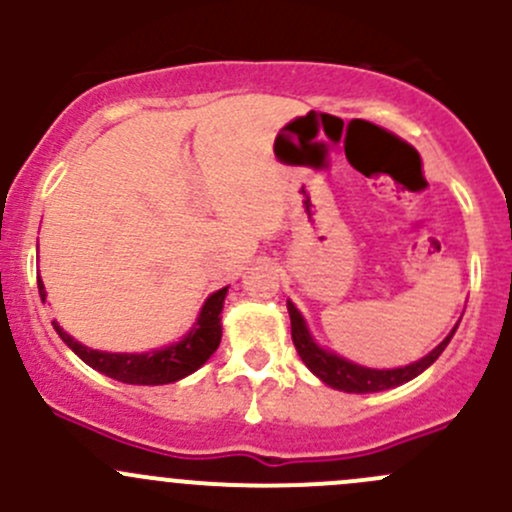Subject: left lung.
Wrapping results in <instances>:
<instances>
[{
	"instance_id": "1",
	"label": "left lung",
	"mask_w": 512,
	"mask_h": 512,
	"mask_svg": "<svg viewBox=\"0 0 512 512\" xmlns=\"http://www.w3.org/2000/svg\"><path fill=\"white\" fill-rule=\"evenodd\" d=\"M287 312L289 319H292V342L297 347L299 359L304 361L309 371H312L317 379H322L324 384L332 386L337 391H347V394H374V391H386L394 389V386L406 384V381L416 379L418 374L428 369L438 356L443 354V349L448 347V342L456 334L458 324L446 334L441 344L436 349H431L426 356L414 361V364L396 366V369H371V366L354 364V361L344 359V356L329 352L322 344H317V339L309 332L307 322H304L302 312L294 307V302L287 299ZM461 322V319H458Z\"/></svg>"
}]
</instances>
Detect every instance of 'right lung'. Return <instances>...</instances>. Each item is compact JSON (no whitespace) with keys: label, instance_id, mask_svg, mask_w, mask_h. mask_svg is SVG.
<instances>
[{"label":"right lung","instance_id":"1","mask_svg":"<svg viewBox=\"0 0 512 512\" xmlns=\"http://www.w3.org/2000/svg\"><path fill=\"white\" fill-rule=\"evenodd\" d=\"M39 285L41 302H46V289L41 277L36 280ZM227 297V287L218 289V292L210 294L205 299V304L200 307L198 319L193 322V327L188 329V334L178 339V342L168 344V347L151 349V352L143 354H113V352H98V349L84 347L81 342H76L71 334H66L59 327V322L54 324L56 334L64 339L66 347L71 349L81 361L91 366V369L101 371V374L111 376V379L123 381V384H136V386H160V384H173V381L185 379L193 371H198L210 356L215 354V349L220 347V339H223V304Z\"/></svg>","mask_w":512,"mask_h":512}]
</instances>
